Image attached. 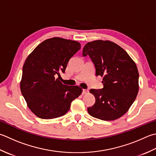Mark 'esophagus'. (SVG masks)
<instances>
[{
  "instance_id": "1",
  "label": "esophagus",
  "mask_w": 156,
  "mask_h": 156,
  "mask_svg": "<svg viewBox=\"0 0 156 156\" xmlns=\"http://www.w3.org/2000/svg\"><path fill=\"white\" fill-rule=\"evenodd\" d=\"M88 93V90H86V89H82V94H87Z\"/></svg>"
}]
</instances>
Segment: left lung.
I'll use <instances>...</instances> for the list:
<instances>
[{"label":"left lung","instance_id":"1","mask_svg":"<svg viewBox=\"0 0 156 156\" xmlns=\"http://www.w3.org/2000/svg\"><path fill=\"white\" fill-rule=\"evenodd\" d=\"M88 55L95 75L103 76V88L90 90L95 103L88 108L91 116L114 120L126 114L139 91V72L135 63L120 46L109 41L88 42L82 56Z\"/></svg>","mask_w":156,"mask_h":156}]
</instances>
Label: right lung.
<instances>
[{
	"label": "right lung",
	"mask_w": 156,
	"mask_h": 156,
	"mask_svg": "<svg viewBox=\"0 0 156 156\" xmlns=\"http://www.w3.org/2000/svg\"><path fill=\"white\" fill-rule=\"evenodd\" d=\"M80 47L78 42L53 38L42 42L27 57L20 88L27 106L36 116H62L82 93L80 87L63 84L56 78L60 72H65L69 60Z\"/></svg>",
	"instance_id": "add662e5"
}]
</instances>
